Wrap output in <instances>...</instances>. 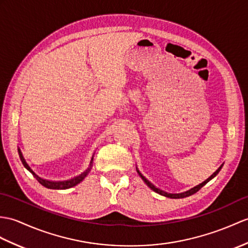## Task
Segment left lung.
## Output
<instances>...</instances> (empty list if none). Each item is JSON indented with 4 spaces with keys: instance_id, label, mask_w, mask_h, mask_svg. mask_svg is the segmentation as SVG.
Wrapping results in <instances>:
<instances>
[{
    "instance_id": "8db88e82",
    "label": "left lung",
    "mask_w": 248,
    "mask_h": 248,
    "mask_svg": "<svg viewBox=\"0 0 248 248\" xmlns=\"http://www.w3.org/2000/svg\"><path fill=\"white\" fill-rule=\"evenodd\" d=\"M221 168H222V166H221L220 168H218V169L215 172V173L212 174L209 178H207V180H206L205 182H203L202 184H200V185H198L197 187H194V188H192V189H190V190H188V191H186V192H183V193H176V194H174V193H167V192L163 191V190H159L158 188H156V187H155L154 185H152V184H151L150 182H149L145 176H142L140 171L137 170V172H138V174L140 175V177L142 178V181L145 182V183L147 184V185L153 190V191L157 192V193H159V194H162V195H164V197H167V198H171V199H181V198H186V197H189V195H192V194H194L195 192H198L201 188H202L204 185H206V184L208 183V182L211 180V178H214V177L218 173V172H220Z\"/></svg>"
}]
</instances>
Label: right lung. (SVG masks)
<instances>
[{"mask_svg": "<svg viewBox=\"0 0 248 248\" xmlns=\"http://www.w3.org/2000/svg\"><path fill=\"white\" fill-rule=\"evenodd\" d=\"M18 152H19V156H20V159H21V162H22V164H23V166L25 167V168L31 172V173L36 177V180L41 184L42 186H44V187H46V188H48V189H67V188H71V187H74V186H76L77 184H79L80 182H81L83 178L89 174V172L91 171V168H92V164H93V158H92V160H91V164H90V167L88 169H86L83 173H81L80 175H78V176H76L75 178H72V180H68V181H63V182H51V181H46V180H43V178H41V177H39L36 173H34V172L31 169V167L27 165V163L25 162V159H24V157H23V155H22V152H21V150L20 149H18Z\"/></svg>", "mask_w": 248, "mask_h": 248, "instance_id": "add662e5", "label": "right lung"}]
</instances>
